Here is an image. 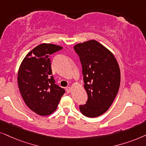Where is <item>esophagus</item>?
Masks as SVG:
<instances>
[{"label": "esophagus", "mask_w": 146, "mask_h": 146, "mask_svg": "<svg viewBox=\"0 0 146 146\" xmlns=\"http://www.w3.org/2000/svg\"><path fill=\"white\" fill-rule=\"evenodd\" d=\"M66 91H67V93H70L71 91V88L70 87H66Z\"/></svg>", "instance_id": "1"}]
</instances>
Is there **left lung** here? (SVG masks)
<instances>
[{"label":"left lung","instance_id":"1","mask_svg":"<svg viewBox=\"0 0 146 146\" xmlns=\"http://www.w3.org/2000/svg\"><path fill=\"white\" fill-rule=\"evenodd\" d=\"M74 50L82 65L86 104L79 106L83 115L96 117L111 106L120 85V69L117 60L108 48L95 40L79 43Z\"/></svg>","mask_w":146,"mask_h":146}]
</instances>
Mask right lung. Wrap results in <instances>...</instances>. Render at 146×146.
<instances>
[{"label": "right lung", "mask_w": 146, "mask_h": 146, "mask_svg": "<svg viewBox=\"0 0 146 146\" xmlns=\"http://www.w3.org/2000/svg\"><path fill=\"white\" fill-rule=\"evenodd\" d=\"M63 48L53 44H40L27 54L18 72V85L27 106L40 115L56 110L65 89L55 84L50 55Z\"/></svg>", "instance_id": "right-lung-1"}]
</instances>
